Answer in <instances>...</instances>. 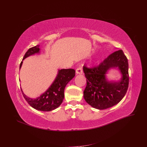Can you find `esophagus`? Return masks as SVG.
I'll return each instance as SVG.
<instances>
[{
  "label": "esophagus",
  "mask_w": 147,
  "mask_h": 147,
  "mask_svg": "<svg viewBox=\"0 0 147 147\" xmlns=\"http://www.w3.org/2000/svg\"><path fill=\"white\" fill-rule=\"evenodd\" d=\"M76 74H83V69L82 67H79L76 70Z\"/></svg>",
  "instance_id": "obj_1"
}]
</instances>
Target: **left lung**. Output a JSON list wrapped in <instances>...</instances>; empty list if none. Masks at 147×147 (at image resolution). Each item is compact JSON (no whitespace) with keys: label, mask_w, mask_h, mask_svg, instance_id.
<instances>
[{"label":"left lung","mask_w":147,"mask_h":147,"mask_svg":"<svg viewBox=\"0 0 147 147\" xmlns=\"http://www.w3.org/2000/svg\"><path fill=\"white\" fill-rule=\"evenodd\" d=\"M112 69H117L120 72L121 77L118 81L107 78L106 74ZM83 72L87 78L84 99L93 108L112 107L125 96L129 84L128 61L121 50L113 53L96 67L84 66Z\"/></svg>","instance_id":"1"}]
</instances>
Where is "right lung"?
I'll return each mask as SVG.
<instances>
[{"instance_id": "1", "label": "right lung", "mask_w": 147, "mask_h": 147, "mask_svg": "<svg viewBox=\"0 0 147 147\" xmlns=\"http://www.w3.org/2000/svg\"><path fill=\"white\" fill-rule=\"evenodd\" d=\"M40 45H36L29 48L23 57V61L27 57L40 53ZM22 61L20 65V70L23 65ZM75 75V70L72 69H59L54 81L47 90L36 98H31L26 96L21 90L23 95L28 103L34 109L43 112H50L57 109L61 105L64 97V89L67 83Z\"/></svg>"}]
</instances>
